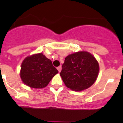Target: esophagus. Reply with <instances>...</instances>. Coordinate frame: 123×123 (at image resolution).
I'll return each mask as SVG.
<instances>
[{
    "label": "esophagus",
    "instance_id": "34e87169",
    "mask_svg": "<svg viewBox=\"0 0 123 123\" xmlns=\"http://www.w3.org/2000/svg\"><path fill=\"white\" fill-rule=\"evenodd\" d=\"M57 69H58V72H60L61 71V70H62V67H61V66H60V67H58V68H57Z\"/></svg>",
    "mask_w": 123,
    "mask_h": 123
}]
</instances>
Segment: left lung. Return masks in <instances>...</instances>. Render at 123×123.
<instances>
[{"label":"left lung","mask_w":123,"mask_h":123,"mask_svg":"<svg viewBox=\"0 0 123 123\" xmlns=\"http://www.w3.org/2000/svg\"><path fill=\"white\" fill-rule=\"evenodd\" d=\"M99 73V64L94 55L87 51L69 54L62 65L60 76L65 86L80 92L92 86Z\"/></svg>","instance_id":"obj_1"}]
</instances>
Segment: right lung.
Here are the masks:
<instances>
[{
  "label": "right lung",
  "mask_w": 123,
  "mask_h": 123,
  "mask_svg": "<svg viewBox=\"0 0 123 123\" xmlns=\"http://www.w3.org/2000/svg\"><path fill=\"white\" fill-rule=\"evenodd\" d=\"M58 73L50 60L42 53H38L26 56L23 60L19 75L25 84L40 89L48 85Z\"/></svg>",
  "instance_id": "obj_1"
}]
</instances>
